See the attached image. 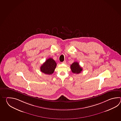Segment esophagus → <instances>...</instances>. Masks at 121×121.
<instances>
[{
	"instance_id": "esophagus-1",
	"label": "esophagus",
	"mask_w": 121,
	"mask_h": 121,
	"mask_svg": "<svg viewBox=\"0 0 121 121\" xmlns=\"http://www.w3.org/2000/svg\"><path fill=\"white\" fill-rule=\"evenodd\" d=\"M62 64H65L66 63V61L65 60L64 61L62 62H61Z\"/></svg>"
}]
</instances>
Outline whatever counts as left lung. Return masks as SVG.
Here are the masks:
<instances>
[{
	"label": "left lung",
	"instance_id": "left-lung-1",
	"mask_svg": "<svg viewBox=\"0 0 121 121\" xmlns=\"http://www.w3.org/2000/svg\"><path fill=\"white\" fill-rule=\"evenodd\" d=\"M71 71L74 73H80L82 70V68L80 67L77 62H74L70 65Z\"/></svg>",
	"mask_w": 121,
	"mask_h": 121
}]
</instances>
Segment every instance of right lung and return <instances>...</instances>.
<instances>
[{
    "label": "right lung",
    "mask_w": 121,
    "mask_h": 121,
    "mask_svg": "<svg viewBox=\"0 0 121 121\" xmlns=\"http://www.w3.org/2000/svg\"><path fill=\"white\" fill-rule=\"evenodd\" d=\"M57 64L54 60L50 58L47 60L40 67L41 71L46 74L50 75L54 72Z\"/></svg>",
    "instance_id": "add662e5"
}]
</instances>
